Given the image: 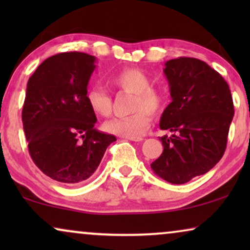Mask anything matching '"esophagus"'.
<instances>
[{"label": "esophagus", "instance_id": "34e87169", "mask_svg": "<svg viewBox=\"0 0 250 250\" xmlns=\"http://www.w3.org/2000/svg\"><path fill=\"white\" fill-rule=\"evenodd\" d=\"M124 139H126V140H129V141H134V142H140V141H142V138H124Z\"/></svg>", "mask_w": 250, "mask_h": 250}]
</instances>
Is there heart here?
<instances>
[{"mask_svg":"<svg viewBox=\"0 0 250 250\" xmlns=\"http://www.w3.org/2000/svg\"><path fill=\"white\" fill-rule=\"evenodd\" d=\"M111 84L119 90L134 94L131 110L134 114L127 117H114L104 124V129L110 134L123 138H139L150 126V115L163 110L165 98L162 92L151 86V81L145 71L135 67L123 68L110 76ZM86 104L98 116H108L111 110V98L101 86L87 90Z\"/></svg>","mask_w":250,"mask_h":250,"instance_id":"b5f03b06","label":"heart"}]
</instances>
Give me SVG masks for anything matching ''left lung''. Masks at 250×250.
<instances>
[{
    "mask_svg": "<svg viewBox=\"0 0 250 250\" xmlns=\"http://www.w3.org/2000/svg\"><path fill=\"white\" fill-rule=\"evenodd\" d=\"M164 75L172 102L159 127L172 135L159 138L164 150L151 169L167 182L183 184L206 174L223 157L233 101L224 78L199 59L166 61Z\"/></svg>",
    "mask_w": 250,
    "mask_h": 250,
    "instance_id": "8db88e82",
    "label": "left lung"
}]
</instances>
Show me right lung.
<instances>
[{
  "label": "right lung",
  "mask_w": 250,
  "mask_h": 250,
  "mask_svg": "<svg viewBox=\"0 0 250 250\" xmlns=\"http://www.w3.org/2000/svg\"><path fill=\"white\" fill-rule=\"evenodd\" d=\"M97 58L64 52L44 60L27 83L22 126L35 165L54 181L76 184L97 170L116 136L95 128L88 81Z\"/></svg>",
  "instance_id": "1"
}]
</instances>
